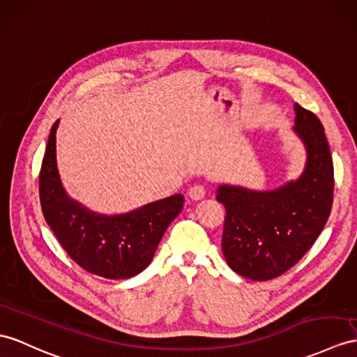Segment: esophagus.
Instances as JSON below:
<instances>
[{"label":"esophagus","instance_id":"obj_1","mask_svg":"<svg viewBox=\"0 0 357 357\" xmlns=\"http://www.w3.org/2000/svg\"><path fill=\"white\" fill-rule=\"evenodd\" d=\"M188 194H189L190 198L194 199V202H198V199L204 198L206 190H204V188L202 185H194V186H190V189L188 190Z\"/></svg>","mask_w":357,"mask_h":357}]
</instances>
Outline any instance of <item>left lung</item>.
I'll return each instance as SVG.
<instances>
[{
    "label": "left lung",
    "mask_w": 357,
    "mask_h": 357,
    "mask_svg": "<svg viewBox=\"0 0 357 357\" xmlns=\"http://www.w3.org/2000/svg\"><path fill=\"white\" fill-rule=\"evenodd\" d=\"M292 133L306 151L303 172L274 189L218 185L225 207L222 253L234 273L271 280L307 253L323 231L333 202V162L323 124L294 104Z\"/></svg>",
    "instance_id": "8db88e82"
}]
</instances>
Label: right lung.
Listing matches in <instances>:
<instances>
[{"mask_svg": "<svg viewBox=\"0 0 357 357\" xmlns=\"http://www.w3.org/2000/svg\"><path fill=\"white\" fill-rule=\"evenodd\" d=\"M51 127L42 160L39 192L42 212L56 238L75 264L104 279L137 275L151 264L168 225L183 208V195H171L126 213L91 211L69 197L57 168L56 133Z\"/></svg>", "mask_w": 357, "mask_h": 357, "instance_id": "add662e5", "label": "right lung"}]
</instances>
